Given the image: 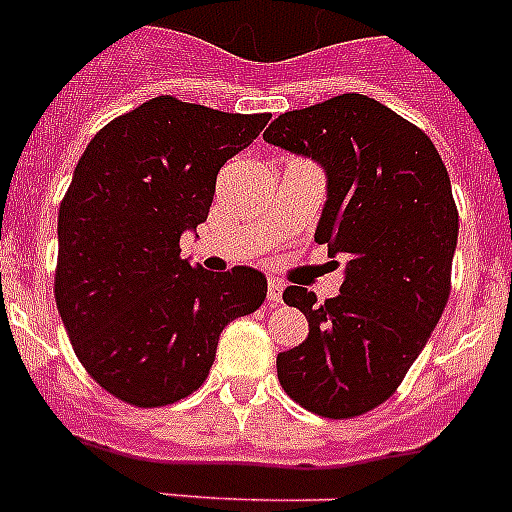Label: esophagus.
Instances as JSON below:
<instances>
[{"label": "esophagus", "instance_id": "34e87169", "mask_svg": "<svg viewBox=\"0 0 512 512\" xmlns=\"http://www.w3.org/2000/svg\"><path fill=\"white\" fill-rule=\"evenodd\" d=\"M268 299L273 304L283 302V283L278 278H268Z\"/></svg>", "mask_w": 512, "mask_h": 512}]
</instances>
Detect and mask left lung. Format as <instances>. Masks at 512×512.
<instances>
[{
  "instance_id": "8db88e82",
  "label": "left lung",
  "mask_w": 512,
  "mask_h": 512,
  "mask_svg": "<svg viewBox=\"0 0 512 512\" xmlns=\"http://www.w3.org/2000/svg\"><path fill=\"white\" fill-rule=\"evenodd\" d=\"M263 137L320 163L328 200L315 239L346 257L336 299L283 291L309 336L278 354V380L312 414H367L401 385L448 304L458 244L448 169L419 127L359 93L286 111Z\"/></svg>"
}]
</instances>
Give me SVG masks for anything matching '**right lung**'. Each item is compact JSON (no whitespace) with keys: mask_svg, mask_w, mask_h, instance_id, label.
<instances>
[{"mask_svg":"<svg viewBox=\"0 0 512 512\" xmlns=\"http://www.w3.org/2000/svg\"><path fill=\"white\" fill-rule=\"evenodd\" d=\"M268 114L158 96L98 132L59 205L54 296L88 375L150 409L205 382L218 336L265 302L260 270L192 268L179 239L208 218L221 166Z\"/></svg>","mask_w":512,"mask_h":512,"instance_id":"right-lung-1","label":"right lung"}]
</instances>
